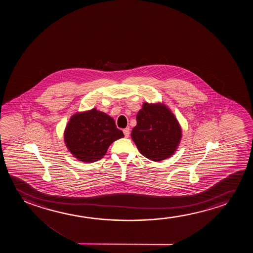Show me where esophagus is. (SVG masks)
Returning <instances> with one entry per match:
<instances>
[{"label":"esophagus","instance_id":"esophagus-1","mask_svg":"<svg viewBox=\"0 0 253 253\" xmlns=\"http://www.w3.org/2000/svg\"><path fill=\"white\" fill-rule=\"evenodd\" d=\"M123 131H124V134H125V136L126 138L129 136V128H125Z\"/></svg>","mask_w":253,"mask_h":253}]
</instances>
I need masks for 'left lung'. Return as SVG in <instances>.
I'll use <instances>...</instances> for the list:
<instances>
[{
    "mask_svg": "<svg viewBox=\"0 0 253 253\" xmlns=\"http://www.w3.org/2000/svg\"><path fill=\"white\" fill-rule=\"evenodd\" d=\"M131 138L146 158L160 162L172 156L180 142L181 128L164 104L144 103L136 115Z\"/></svg>",
    "mask_w": 253,
    "mask_h": 253,
    "instance_id": "left-lung-1",
    "label": "left lung"
}]
</instances>
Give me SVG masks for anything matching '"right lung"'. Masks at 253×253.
<instances>
[{
  "label": "right lung",
  "mask_w": 253,
  "mask_h": 253,
  "mask_svg": "<svg viewBox=\"0 0 253 253\" xmlns=\"http://www.w3.org/2000/svg\"><path fill=\"white\" fill-rule=\"evenodd\" d=\"M124 136L113 118L96 109L73 116L65 130L66 147L84 163L103 158L109 146Z\"/></svg>",
  "instance_id": "add662e5"
}]
</instances>
